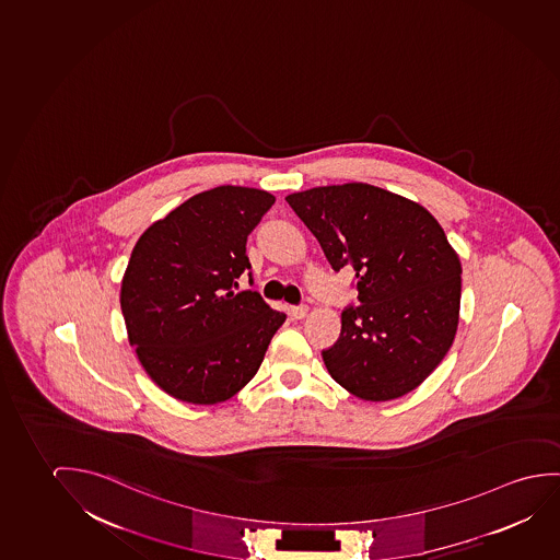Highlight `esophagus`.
Segmentation results:
<instances>
[{
    "label": "esophagus",
    "instance_id": "esophagus-1",
    "mask_svg": "<svg viewBox=\"0 0 560 560\" xmlns=\"http://www.w3.org/2000/svg\"><path fill=\"white\" fill-rule=\"evenodd\" d=\"M306 314H308V306H304V304H301V306H292L291 308V316L294 317V319H302V317H306Z\"/></svg>",
    "mask_w": 560,
    "mask_h": 560
}]
</instances>
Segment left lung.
Here are the masks:
<instances>
[{
    "mask_svg": "<svg viewBox=\"0 0 560 560\" xmlns=\"http://www.w3.org/2000/svg\"><path fill=\"white\" fill-rule=\"evenodd\" d=\"M284 200L335 271H357L360 306L342 312L339 339L322 352L327 372L364 400L405 397L441 364L458 329L463 266L445 231L420 203L365 183Z\"/></svg>",
    "mask_w": 560,
    "mask_h": 560,
    "instance_id": "8db88e82",
    "label": "left lung"
}]
</instances>
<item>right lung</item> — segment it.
Segmentation results:
<instances>
[{
	"instance_id": "1",
	"label": "right lung",
	"mask_w": 560,
	"mask_h": 560,
	"mask_svg": "<svg viewBox=\"0 0 560 560\" xmlns=\"http://www.w3.org/2000/svg\"><path fill=\"white\" fill-rule=\"evenodd\" d=\"M276 196L211 188L152 223L121 281L129 342L152 382L177 400L218 405L258 372L283 312L235 292L250 269L246 238Z\"/></svg>"
}]
</instances>
